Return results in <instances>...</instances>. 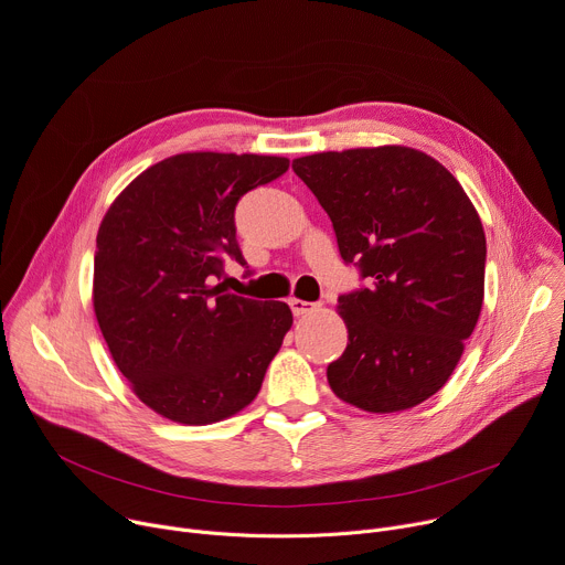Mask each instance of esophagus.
<instances>
[{
    "label": "esophagus",
    "instance_id": "esophagus-1",
    "mask_svg": "<svg viewBox=\"0 0 565 565\" xmlns=\"http://www.w3.org/2000/svg\"><path fill=\"white\" fill-rule=\"evenodd\" d=\"M289 308H291L294 317H302V315L317 310V302H308V300H300V298H289Z\"/></svg>",
    "mask_w": 565,
    "mask_h": 565
}]
</instances>
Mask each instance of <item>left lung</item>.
<instances>
[{
    "instance_id": "left-lung-1",
    "label": "left lung",
    "mask_w": 565,
    "mask_h": 565,
    "mask_svg": "<svg viewBox=\"0 0 565 565\" xmlns=\"http://www.w3.org/2000/svg\"><path fill=\"white\" fill-rule=\"evenodd\" d=\"M291 169L366 282L337 298L349 345L328 366L330 388L375 414L427 401L482 312L487 237L477 210L441 162L409 147L326 151Z\"/></svg>"
}]
</instances>
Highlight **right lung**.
Instances as JSON below:
<instances>
[{
    "label": "right lung",
    "instance_id": "add662e5",
    "mask_svg": "<svg viewBox=\"0 0 565 565\" xmlns=\"http://www.w3.org/2000/svg\"><path fill=\"white\" fill-rule=\"evenodd\" d=\"M287 158L179 153L128 185L97 233L93 302L108 351L156 414L207 425L244 409L291 328L287 302L231 294L237 201ZM250 276V271H246Z\"/></svg>",
    "mask_w": 565,
    "mask_h": 565
}]
</instances>
